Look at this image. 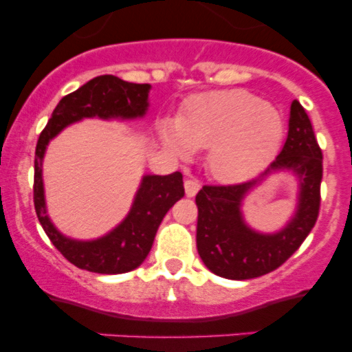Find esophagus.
<instances>
[{
  "label": "esophagus",
  "instance_id": "1",
  "mask_svg": "<svg viewBox=\"0 0 352 352\" xmlns=\"http://www.w3.org/2000/svg\"><path fill=\"white\" fill-rule=\"evenodd\" d=\"M199 187H201V184H199L198 180L186 179V182H184V189H186V196H187V198H192V196L198 195Z\"/></svg>",
  "mask_w": 352,
  "mask_h": 352
}]
</instances>
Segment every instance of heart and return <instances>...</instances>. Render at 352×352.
<instances>
[{"label": "heart", "instance_id": "1", "mask_svg": "<svg viewBox=\"0 0 352 352\" xmlns=\"http://www.w3.org/2000/svg\"><path fill=\"white\" fill-rule=\"evenodd\" d=\"M285 137L278 107L246 90H221L189 98L177 116L161 126V139L186 157L206 149V166L221 180H241L271 163Z\"/></svg>", "mask_w": 352, "mask_h": 352}]
</instances>
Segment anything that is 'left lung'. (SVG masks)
Returning a JSON list of instances; mask_svg holds the SVG:
<instances>
[{
  "label": "left lung",
  "instance_id": "obj_1",
  "mask_svg": "<svg viewBox=\"0 0 352 352\" xmlns=\"http://www.w3.org/2000/svg\"><path fill=\"white\" fill-rule=\"evenodd\" d=\"M294 173L299 184L292 219L276 233H261L245 224L242 199L269 175ZM323 154L314 137L309 116L294 100L288 137L281 153L258 179L234 186H203L196 195L198 229L196 246L203 264L228 280H252L280 267L302 245L320 213Z\"/></svg>",
  "mask_w": 352,
  "mask_h": 352
}]
</instances>
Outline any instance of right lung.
Instances as JSON below:
<instances>
[{
    "mask_svg": "<svg viewBox=\"0 0 352 352\" xmlns=\"http://www.w3.org/2000/svg\"><path fill=\"white\" fill-rule=\"evenodd\" d=\"M151 85L128 83L113 74L97 76L65 95L41 131L34 157V208L55 248L76 267L98 274L133 271L146 261L163 217L184 196L182 173L144 175L131 208L123 221L97 239H72L62 234L47 213L43 187V157L52 139L85 118L140 120L149 107Z\"/></svg>",
    "mask_w": 352,
    "mask_h": 352,
    "instance_id": "add662e5",
    "label": "right lung"
}]
</instances>
